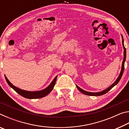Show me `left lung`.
Listing matches in <instances>:
<instances>
[{"label": "left lung", "instance_id": "1", "mask_svg": "<svg viewBox=\"0 0 129 129\" xmlns=\"http://www.w3.org/2000/svg\"><path fill=\"white\" fill-rule=\"evenodd\" d=\"M122 45H123V49H124V52H123V54H124V57H123V61H122V68H121V73H120L119 75L118 76V77L117 78V79L116 80V81L113 83V84L112 85H110V86L107 89H106L105 90H102L101 91H100V92H96V93H93V92H89V91H86L85 90H83L81 88H80V87H78L77 85H76V87H77V89L79 90L82 93L84 94L85 95H91V96H99V95H102L106 93L107 92H108V91L110 90V89H112L113 87H114L115 85H116L118 84V83L119 82V81L121 80V78L122 76V75H123V71H124V68H125V60H126V48H125V46H124V44H123V38H122Z\"/></svg>", "mask_w": 129, "mask_h": 129}]
</instances>
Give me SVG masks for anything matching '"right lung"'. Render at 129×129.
<instances>
[{"instance_id": "add662e5", "label": "right lung", "mask_w": 129, "mask_h": 129, "mask_svg": "<svg viewBox=\"0 0 129 129\" xmlns=\"http://www.w3.org/2000/svg\"><path fill=\"white\" fill-rule=\"evenodd\" d=\"M5 76V78L6 80V81L8 83V84L11 87V88L14 89V90L16 91V92L19 94L21 95L23 97L26 98V99H40V98H42L46 96L48 94L51 92V91L53 90V89L54 88V85H55V83L57 80V76H56L53 80L52 81V82L49 85L44 89L41 90H39V91H27V90H22V89H20L17 87L15 86L14 85L11 84L9 80H8V78H7L6 76Z\"/></svg>"}]
</instances>
